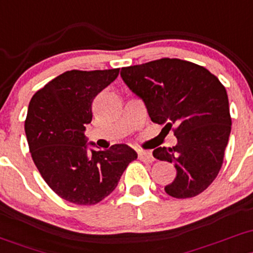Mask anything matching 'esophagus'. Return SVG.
I'll use <instances>...</instances> for the list:
<instances>
[{
    "mask_svg": "<svg viewBox=\"0 0 253 253\" xmlns=\"http://www.w3.org/2000/svg\"><path fill=\"white\" fill-rule=\"evenodd\" d=\"M138 159L142 160V162L145 163H152L154 160L153 156H152L148 151H142V149L138 151Z\"/></svg>",
    "mask_w": 253,
    "mask_h": 253,
    "instance_id": "1",
    "label": "esophagus"
}]
</instances>
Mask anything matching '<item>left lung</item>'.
<instances>
[{
    "instance_id": "8db88e82",
    "label": "left lung",
    "mask_w": 253,
    "mask_h": 253,
    "mask_svg": "<svg viewBox=\"0 0 253 253\" xmlns=\"http://www.w3.org/2000/svg\"><path fill=\"white\" fill-rule=\"evenodd\" d=\"M121 76L143 100L151 121L177 137L175 147L153 151L177 171L165 192L186 199L205 191L221 170L232 129L223 84L200 65L170 58L123 67Z\"/></svg>"
}]
</instances>
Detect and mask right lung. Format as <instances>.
Here are the masks:
<instances>
[{"label":"right lung","mask_w":253,"mask_h":253,"mask_svg":"<svg viewBox=\"0 0 253 253\" xmlns=\"http://www.w3.org/2000/svg\"><path fill=\"white\" fill-rule=\"evenodd\" d=\"M118 75L119 69L66 71L37 90L29 104L25 132L32 160L51 191L72 204L101 202L137 158L124 143L106 151L86 147L84 130L93 119V100Z\"/></svg>","instance_id":"1"}]
</instances>
